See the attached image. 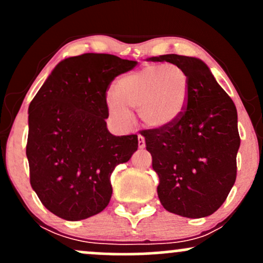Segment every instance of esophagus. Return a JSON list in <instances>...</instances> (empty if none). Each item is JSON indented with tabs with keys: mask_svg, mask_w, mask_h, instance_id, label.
Masks as SVG:
<instances>
[{
	"mask_svg": "<svg viewBox=\"0 0 263 263\" xmlns=\"http://www.w3.org/2000/svg\"><path fill=\"white\" fill-rule=\"evenodd\" d=\"M138 147L140 148H144L146 147V142H144V137L142 135H138Z\"/></svg>",
	"mask_w": 263,
	"mask_h": 263,
	"instance_id": "1",
	"label": "esophagus"
}]
</instances>
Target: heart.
I'll list each match as a JSON object with an SVG mask.
<instances>
[{
  "label": "heart",
  "instance_id": "obj_1",
  "mask_svg": "<svg viewBox=\"0 0 263 263\" xmlns=\"http://www.w3.org/2000/svg\"><path fill=\"white\" fill-rule=\"evenodd\" d=\"M115 92L107 93L106 104L116 121L128 125V108H134L144 125L159 128L182 116L188 102L189 79L177 64L147 65L120 78Z\"/></svg>",
  "mask_w": 263,
  "mask_h": 263
}]
</instances>
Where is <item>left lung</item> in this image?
<instances>
[{"label": "left lung", "mask_w": 263, "mask_h": 263, "mask_svg": "<svg viewBox=\"0 0 263 263\" xmlns=\"http://www.w3.org/2000/svg\"><path fill=\"white\" fill-rule=\"evenodd\" d=\"M149 59L179 65L189 79L182 116L164 127L141 131L159 177L158 198L165 210L177 215H211L236 180V107L200 59L178 54Z\"/></svg>", "instance_id": "1"}]
</instances>
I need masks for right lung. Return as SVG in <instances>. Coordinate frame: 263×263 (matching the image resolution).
<instances>
[{"instance_id": "1", "label": "right lung", "mask_w": 263, "mask_h": 263, "mask_svg": "<svg viewBox=\"0 0 263 263\" xmlns=\"http://www.w3.org/2000/svg\"><path fill=\"white\" fill-rule=\"evenodd\" d=\"M136 65L111 54L64 59L29 104V180L54 215L77 221L107 206L111 173L131 158L138 138L107 131L106 91L115 78Z\"/></svg>"}]
</instances>
